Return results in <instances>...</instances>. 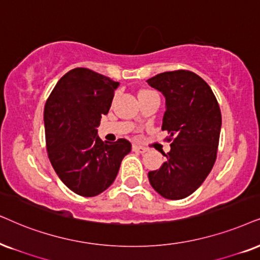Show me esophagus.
Segmentation results:
<instances>
[{
	"label": "esophagus",
	"instance_id": "esophagus-1",
	"mask_svg": "<svg viewBox=\"0 0 260 260\" xmlns=\"http://www.w3.org/2000/svg\"><path fill=\"white\" fill-rule=\"evenodd\" d=\"M133 151H136V152H139V153H145L146 149L139 145H133Z\"/></svg>",
	"mask_w": 260,
	"mask_h": 260
}]
</instances>
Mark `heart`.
Here are the masks:
<instances>
[{
    "label": "heart",
    "mask_w": 260,
    "mask_h": 260,
    "mask_svg": "<svg viewBox=\"0 0 260 260\" xmlns=\"http://www.w3.org/2000/svg\"><path fill=\"white\" fill-rule=\"evenodd\" d=\"M147 93H154V92L149 91V90H144V91H141L139 94H147Z\"/></svg>",
    "instance_id": "1"
}]
</instances>
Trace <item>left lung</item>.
<instances>
[{"mask_svg": "<svg viewBox=\"0 0 260 260\" xmlns=\"http://www.w3.org/2000/svg\"><path fill=\"white\" fill-rule=\"evenodd\" d=\"M146 83L166 98L162 129L172 140L163 153L166 162L149 172V181L164 198L183 199L199 188L215 164L221 110L209 85L193 72H166Z\"/></svg>", "mask_w": 260, "mask_h": 260, "instance_id": "obj_1", "label": "left lung"}]
</instances>
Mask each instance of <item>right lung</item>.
Segmentation results:
<instances>
[{
  "instance_id": "add662e5",
  "label": "right lung",
  "mask_w": 260,
  "mask_h": 260,
  "mask_svg": "<svg viewBox=\"0 0 260 260\" xmlns=\"http://www.w3.org/2000/svg\"><path fill=\"white\" fill-rule=\"evenodd\" d=\"M119 85L87 68H74L57 81L45 103L49 159L61 181L79 196L104 192L132 150L126 139L103 143L98 137L102 115L109 111Z\"/></svg>"
}]
</instances>
